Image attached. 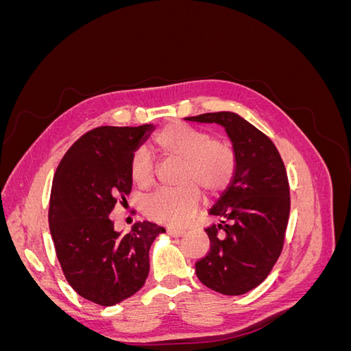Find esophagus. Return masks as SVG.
Wrapping results in <instances>:
<instances>
[{
  "instance_id": "34e87169",
  "label": "esophagus",
  "mask_w": 351,
  "mask_h": 351,
  "mask_svg": "<svg viewBox=\"0 0 351 351\" xmlns=\"http://www.w3.org/2000/svg\"><path fill=\"white\" fill-rule=\"evenodd\" d=\"M168 234L171 237H182L184 234V230H178V228H168Z\"/></svg>"
}]
</instances>
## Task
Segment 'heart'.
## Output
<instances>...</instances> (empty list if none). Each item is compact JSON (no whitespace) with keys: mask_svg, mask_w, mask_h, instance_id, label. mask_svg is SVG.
I'll use <instances>...</instances> for the list:
<instances>
[{"mask_svg":"<svg viewBox=\"0 0 351 351\" xmlns=\"http://www.w3.org/2000/svg\"><path fill=\"white\" fill-rule=\"evenodd\" d=\"M156 149L165 158L182 161L177 189H159L145 200V214L154 221L168 226H183L196 212L200 192L215 196L234 177L237 158L234 147L227 141L212 139L200 129L174 123L155 137ZM130 178L141 189L154 184L155 164L151 152L139 147L130 161Z\"/></svg>","mask_w":351,"mask_h":351,"instance_id":"1","label":"heart"}]
</instances>
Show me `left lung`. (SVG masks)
<instances>
[{
	"label": "left lung",
	"instance_id": "obj_1",
	"mask_svg": "<svg viewBox=\"0 0 351 351\" xmlns=\"http://www.w3.org/2000/svg\"><path fill=\"white\" fill-rule=\"evenodd\" d=\"M184 120L222 125L234 147L236 173L209 209L221 221L205 230L210 250L196 262V275L210 290L240 295L268 277L282 250L290 215L285 167L269 137L236 112Z\"/></svg>",
	"mask_w": 351,
	"mask_h": 351
}]
</instances>
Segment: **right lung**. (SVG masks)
<instances>
[{"label":"right lung","mask_w":351,"mask_h":351,"mask_svg":"<svg viewBox=\"0 0 351 351\" xmlns=\"http://www.w3.org/2000/svg\"><path fill=\"white\" fill-rule=\"evenodd\" d=\"M154 130V124L97 127L62 156L52 182L48 218L62 272L74 291L101 306L142 289L149 249L165 232L143 221L123 234L110 218L117 200L132 190V156Z\"/></svg>","instance_id":"right-lung-1"}]
</instances>
